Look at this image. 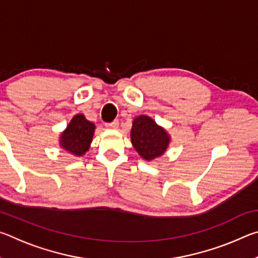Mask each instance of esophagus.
Masks as SVG:
<instances>
[{
    "label": "esophagus",
    "instance_id": "34e87169",
    "mask_svg": "<svg viewBox=\"0 0 258 258\" xmlns=\"http://www.w3.org/2000/svg\"><path fill=\"white\" fill-rule=\"evenodd\" d=\"M118 126H119L118 120H113L112 123L106 124V127L109 128V130H116V128H118Z\"/></svg>",
    "mask_w": 258,
    "mask_h": 258
}]
</instances>
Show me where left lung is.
Listing matches in <instances>:
<instances>
[{"label": "left lung", "mask_w": 258, "mask_h": 258, "mask_svg": "<svg viewBox=\"0 0 258 258\" xmlns=\"http://www.w3.org/2000/svg\"><path fill=\"white\" fill-rule=\"evenodd\" d=\"M131 142L138 154L147 161L163 156L171 143V135L151 117H135L131 128Z\"/></svg>", "instance_id": "8db88e82"}]
</instances>
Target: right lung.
<instances>
[{
  "label": "right lung",
  "mask_w": 258,
  "mask_h": 258,
  "mask_svg": "<svg viewBox=\"0 0 258 258\" xmlns=\"http://www.w3.org/2000/svg\"><path fill=\"white\" fill-rule=\"evenodd\" d=\"M95 125L87 120L83 113H77L69 121L66 130L59 137V146L76 157H82L89 151L93 140Z\"/></svg>",
  "instance_id": "right-lung-1"
}]
</instances>
